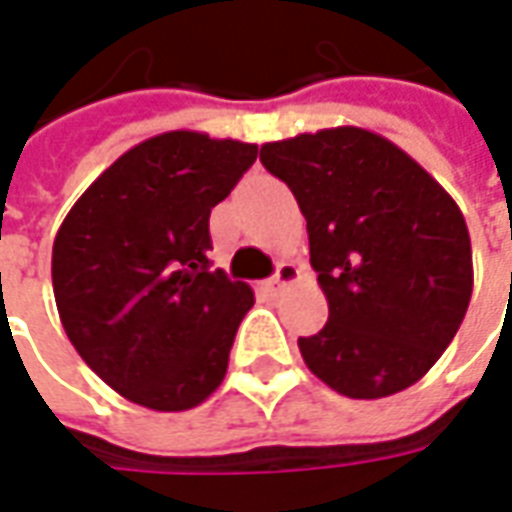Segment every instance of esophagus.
<instances>
[{"instance_id": "esophagus-1", "label": "esophagus", "mask_w": 512, "mask_h": 512, "mask_svg": "<svg viewBox=\"0 0 512 512\" xmlns=\"http://www.w3.org/2000/svg\"><path fill=\"white\" fill-rule=\"evenodd\" d=\"M299 279V268L293 266V263H279L277 274L268 279V290H279L285 288V285H293Z\"/></svg>"}]
</instances>
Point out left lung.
I'll return each instance as SVG.
<instances>
[{"label":"left lung","instance_id":"obj_1","mask_svg":"<svg viewBox=\"0 0 512 512\" xmlns=\"http://www.w3.org/2000/svg\"><path fill=\"white\" fill-rule=\"evenodd\" d=\"M310 233L329 321L299 337L323 384L356 400L395 395L436 365L472 299L461 208L381 134L323 128L260 147Z\"/></svg>","mask_w":512,"mask_h":512}]
</instances>
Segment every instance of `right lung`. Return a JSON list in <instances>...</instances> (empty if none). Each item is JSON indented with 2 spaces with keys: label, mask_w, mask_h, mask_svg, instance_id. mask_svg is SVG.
I'll list each match as a JSON object with an SVG mask.
<instances>
[{
  "label": "right lung",
  "mask_w": 512,
  "mask_h": 512,
  "mask_svg": "<svg viewBox=\"0 0 512 512\" xmlns=\"http://www.w3.org/2000/svg\"><path fill=\"white\" fill-rule=\"evenodd\" d=\"M255 158L257 145L200 131L150 136L57 230L51 282L65 334L131 403L186 411L222 384L255 293L211 266L208 219Z\"/></svg>",
  "instance_id": "add662e5"
}]
</instances>
